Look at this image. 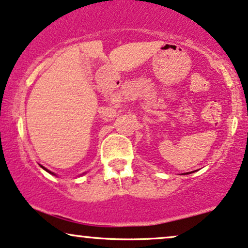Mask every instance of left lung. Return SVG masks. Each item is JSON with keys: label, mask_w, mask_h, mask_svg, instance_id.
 Here are the masks:
<instances>
[{"label": "left lung", "mask_w": 248, "mask_h": 248, "mask_svg": "<svg viewBox=\"0 0 248 248\" xmlns=\"http://www.w3.org/2000/svg\"><path fill=\"white\" fill-rule=\"evenodd\" d=\"M186 174H189V173H186Z\"/></svg>", "instance_id": "1"}]
</instances>
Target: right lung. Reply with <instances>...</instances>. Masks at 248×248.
I'll list each match as a JSON object with an SVG mask.
<instances>
[{"label":"right lung","mask_w":248,"mask_h":248,"mask_svg":"<svg viewBox=\"0 0 248 248\" xmlns=\"http://www.w3.org/2000/svg\"><path fill=\"white\" fill-rule=\"evenodd\" d=\"M41 167H42L43 169H45V170H46V171H48V173H49V174H52V175H55V176H57V175H56L55 173H52V171H50V170H49V169H46V167H43V166H41Z\"/></svg>","instance_id":"1"}]
</instances>
